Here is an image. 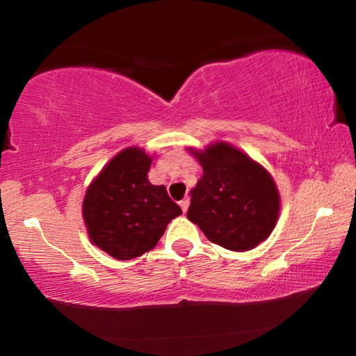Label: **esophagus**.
I'll list each match as a JSON object with an SVG mask.
<instances>
[{
	"label": "esophagus",
	"mask_w": 356,
	"mask_h": 356,
	"mask_svg": "<svg viewBox=\"0 0 356 356\" xmlns=\"http://www.w3.org/2000/svg\"><path fill=\"white\" fill-rule=\"evenodd\" d=\"M179 204H180V207H182V212L185 213V212H186V209H188V204H190V200H188V197H184V200H182V201H180Z\"/></svg>",
	"instance_id": "34e87169"
}]
</instances>
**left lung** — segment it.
<instances>
[{
    "mask_svg": "<svg viewBox=\"0 0 356 356\" xmlns=\"http://www.w3.org/2000/svg\"><path fill=\"white\" fill-rule=\"evenodd\" d=\"M195 156L204 174L191 190L186 218L226 250L248 251L264 242L280 212V195L270 174L226 143Z\"/></svg>",
    "mask_w": 356,
    "mask_h": 356,
    "instance_id": "obj_1",
    "label": "left lung"
}]
</instances>
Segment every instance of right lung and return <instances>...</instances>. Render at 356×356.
Wrapping results in <instances>:
<instances>
[{
  "label": "right lung",
  "instance_id": "add662e5",
  "mask_svg": "<svg viewBox=\"0 0 356 356\" xmlns=\"http://www.w3.org/2000/svg\"><path fill=\"white\" fill-rule=\"evenodd\" d=\"M150 156L138 147L118 154L95 177L83 201L89 238L119 261L150 251L166 225L182 213L165 185L147 179Z\"/></svg>",
  "mask_w": 356,
  "mask_h": 356
}]
</instances>
